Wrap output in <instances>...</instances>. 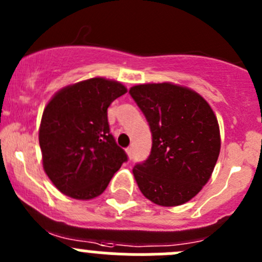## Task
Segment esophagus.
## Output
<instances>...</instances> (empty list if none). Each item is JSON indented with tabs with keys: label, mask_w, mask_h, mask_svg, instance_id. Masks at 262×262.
I'll use <instances>...</instances> for the list:
<instances>
[{
	"label": "esophagus",
	"mask_w": 262,
	"mask_h": 262,
	"mask_svg": "<svg viewBox=\"0 0 262 262\" xmlns=\"http://www.w3.org/2000/svg\"><path fill=\"white\" fill-rule=\"evenodd\" d=\"M125 152H126V155H128L129 158L133 157V147H128L125 149Z\"/></svg>",
	"instance_id": "obj_1"
}]
</instances>
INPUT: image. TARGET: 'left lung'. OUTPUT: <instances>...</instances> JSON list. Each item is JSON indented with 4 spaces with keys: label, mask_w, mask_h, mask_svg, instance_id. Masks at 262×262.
Segmentation results:
<instances>
[{
    "label": "left lung",
    "mask_w": 262,
    "mask_h": 262,
    "mask_svg": "<svg viewBox=\"0 0 262 262\" xmlns=\"http://www.w3.org/2000/svg\"><path fill=\"white\" fill-rule=\"evenodd\" d=\"M129 94L152 133L150 155L133 168L139 190L162 207L189 202L210 179L221 150L212 107L198 92L168 82L137 84Z\"/></svg>",
    "instance_id": "left-lung-1"
}]
</instances>
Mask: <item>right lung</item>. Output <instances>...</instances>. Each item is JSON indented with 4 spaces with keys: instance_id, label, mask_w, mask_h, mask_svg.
Returning a JSON list of instances; mask_svg holds the SVG:
<instances>
[{
    "instance_id": "1",
    "label": "right lung",
    "mask_w": 262,
    "mask_h": 262,
    "mask_svg": "<svg viewBox=\"0 0 262 262\" xmlns=\"http://www.w3.org/2000/svg\"><path fill=\"white\" fill-rule=\"evenodd\" d=\"M125 92L120 82L90 78L58 91L44 109L39 128L43 167L67 196H99L128 160L107 121V107Z\"/></svg>"
}]
</instances>
